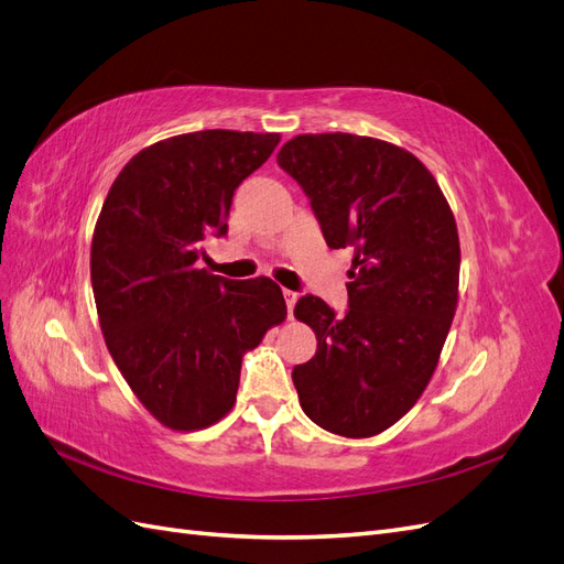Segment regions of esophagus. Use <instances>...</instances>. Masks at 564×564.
<instances>
[{"label": "esophagus", "instance_id": "34e87169", "mask_svg": "<svg viewBox=\"0 0 564 564\" xmlns=\"http://www.w3.org/2000/svg\"><path fill=\"white\" fill-rule=\"evenodd\" d=\"M284 301H286L289 317H292V313H294V305H296V301H299V294H296V292H289V289H284Z\"/></svg>", "mask_w": 564, "mask_h": 564}]
</instances>
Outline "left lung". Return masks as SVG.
Masks as SVG:
<instances>
[{"instance_id":"obj_1","label":"left lung","mask_w":564,"mask_h":564,"mask_svg":"<svg viewBox=\"0 0 564 564\" xmlns=\"http://www.w3.org/2000/svg\"><path fill=\"white\" fill-rule=\"evenodd\" d=\"M332 249H355L348 313L317 296L294 315L317 336L294 367L305 416L344 437H373L423 395L458 303L460 247L447 197L412 152L371 135L301 133L278 152Z\"/></svg>"}]
</instances>
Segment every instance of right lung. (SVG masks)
Masks as SVG:
<instances>
[{"mask_svg":"<svg viewBox=\"0 0 564 564\" xmlns=\"http://www.w3.org/2000/svg\"><path fill=\"white\" fill-rule=\"evenodd\" d=\"M280 133L207 129L143 148L98 214L91 284L117 369L162 425L181 433L224 419L242 357L286 317L270 278L235 282L195 261L207 235H226L235 187Z\"/></svg>","mask_w":564,"mask_h":564,"instance_id":"obj_1","label":"right lung"}]
</instances>
